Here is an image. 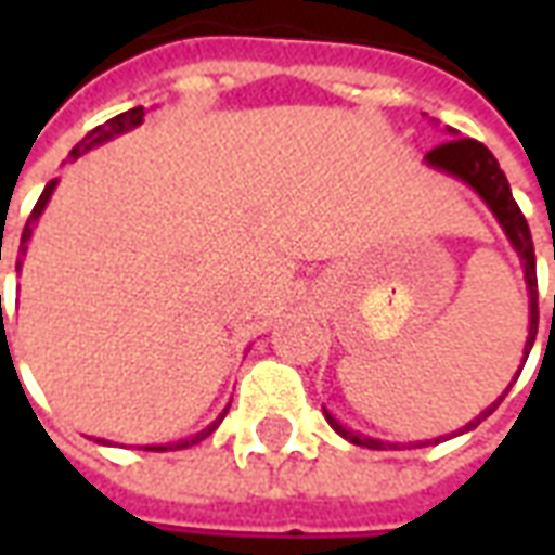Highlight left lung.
<instances>
[{
	"label": "left lung",
	"mask_w": 555,
	"mask_h": 555,
	"mask_svg": "<svg viewBox=\"0 0 555 555\" xmlns=\"http://www.w3.org/2000/svg\"><path fill=\"white\" fill-rule=\"evenodd\" d=\"M430 166H437V169L449 171V175H457L461 181H466L473 190H476L485 202L490 205V210L496 214V219L502 222V229L508 234V241L514 243V249L520 253L526 267V285H529V338H526V357H529V350H532V341L538 336V276H535V246H532V234H529V222H526L524 210L517 207L514 202L512 190H508V181H505V175H502L500 163L496 157L490 154L488 147L481 145L478 139H446L437 147H430L428 154H425ZM555 258V255H553ZM490 413V410H488ZM485 413V416H488ZM485 416H478L476 422H469L464 430L476 428L478 422ZM330 418V425L350 440L353 446H365V449H386L389 442L372 440V437H360V434H353V430L341 428L336 418L326 413Z\"/></svg>",
	"instance_id": "1"
}]
</instances>
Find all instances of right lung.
<instances>
[{"label": "right lung", "instance_id": "add662e5", "mask_svg": "<svg viewBox=\"0 0 555 555\" xmlns=\"http://www.w3.org/2000/svg\"><path fill=\"white\" fill-rule=\"evenodd\" d=\"M142 115H145V109H142V106H137V109H127V113L109 118L106 125L94 127L89 137L82 139V142H79V145L74 147V151H70V159L82 157V154H86L89 147L101 145V142H106V139H109V137H118V133H125V130H130V127L142 125ZM53 186H55V181L47 183V186H43L41 198H38V205L31 207V217H29V222H26V229H23V237H20V249H23V253H26V243H29L31 229H35V219L41 217V210H43V207H47V202H50V195H53ZM0 258H2V255H0ZM17 270H20V261H17ZM0 314H2V294H0ZM214 428H217V422H214V425H210V428H207V430H202L198 437H193V440L175 442V449H186V446H193V442L205 440L207 434H210V430H214ZM166 449H171V446H145V452H166Z\"/></svg>", "mask_w": 555, "mask_h": 555}]
</instances>
